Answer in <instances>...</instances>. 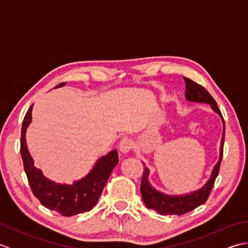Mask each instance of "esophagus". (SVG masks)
<instances>
[{"instance_id": "obj_1", "label": "esophagus", "mask_w": 248, "mask_h": 248, "mask_svg": "<svg viewBox=\"0 0 248 248\" xmlns=\"http://www.w3.org/2000/svg\"><path fill=\"white\" fill-rule=\"evenodd\" d=\"M119 149H120V151L123 152V154H124V155L129 154V152H131V151H132V149H133V143H132V140H129V139H124L123 140L120 141Z\"/></svg>"}]
</instances>
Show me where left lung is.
<instances>
[{
    "label": "left lung",
    "mask_w": 248,
    "mask_h": 248,
    "mask_svg": "<svg viewBox=\"0 0 248 248\" xmlns=\"http://www.w3.org/2000/svg\"><path fill=\"white\" fill-rule=\"evenodd\" d=\"M184 82H186V98L187 101L191 102H198V103H207L211 105V108L215 113L219 115V117L223 120L224 130H223V138L220 140V150H219V160L217 164L213 167V170L211 172L209 180L205 182L202 187H200L196 191L192 193H188L186 195H165L151 186L148 177H149V170L144 164V173L143 178H141L140 183V194L143 197L144 202L146 207L151 210H155L161 215H182L186 214L192 210L196 209L198 205L207 202L211 189L214 186L215 179H217L219 166L222 163L223 157V148H224V140H225V121L222 116V113L217 107L215 100L212 98L211 94L208 93L207 89L199 85L196 82L189 80L188 78H183Z\"/></svg>",
    "instance_id": "obj_1"
}]
</instances>
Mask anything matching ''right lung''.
<instances>
[{
  "mask_svg": "<svg viewBox=\"0 0 248 248\" xmlns=\"http://www.w3.org/2000/svg\"><path fill=\"white\" fill-rule=\"evenodd\" d=\"M65 84L61 83L56 88L64 86ZM31 109L33 105H31L24 116L20 141L21 156L31 192L46 208L64 217H72L89 211L97 204L110 172L118 164L117 150L114 149L100 157L93 170L80 180L72 184L55 183L45 177L43 171L34 166L33 157L31 156L26 145L25 133L31 121Z\"/></svg>",
  "mask_w": 248,
  "mask_h": 248,
  "instance_id": "right-lung-1",
  "label": "right lung"
}]
</instances>
